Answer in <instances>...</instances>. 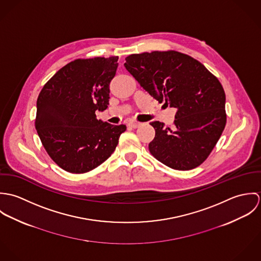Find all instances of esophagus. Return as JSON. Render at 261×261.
I'll return each instance as SVG.
<instances>
[{
  "mask_svg": "<svg viewBox=\"0 0 261 261\" xmlns=\"http://www.w3.org/2000/svg\"><path fill=\"white\" fill-rule=\"evenodd\" d=\"M141 124H142V123H141V122H138V121H132V122L128 123V125H129L130 127H133V128H137V127H139Z\"/></svg>",
  "mask_w": 261,
  "mask_h": 261,
  "instance_id": "obj_1",
  "label": "esophagus"
}]
</instances>
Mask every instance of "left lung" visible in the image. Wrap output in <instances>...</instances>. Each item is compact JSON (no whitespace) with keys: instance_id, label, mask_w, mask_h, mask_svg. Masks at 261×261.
<instances>
[{"instance_id":"1","label":"left lung","mask_w":261,"mask_h":261,"mask_svg":"<svg viewBox=\"0 0 261 261\" xmlns=\"http://www.w3.org/2000/svg\"><path fill=\"white\" fill-rule=\"evenodd\" d=\"M124 67L150 96L177 110L172 128L150 122L155 135L149 152L179 171L204 163L226 125L225 92L218 78L175 50L128 55Z\"/></svg>"}]
</instances>
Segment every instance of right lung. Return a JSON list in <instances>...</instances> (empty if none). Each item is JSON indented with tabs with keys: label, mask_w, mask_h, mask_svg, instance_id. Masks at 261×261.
<instances>
[{
	"label": "right lung",
	"mask_w": 261,
	"mask_h": 261,
	"mask_svg": "<svg viewBox=\"0 0 261 261\" xmlns=\"http://www.w3.org/2000/svg\"><path fill=\"white\" fill-rule=\"evenodd\" d=\"M118 57L75 59L53 75L37 99L35 127L49 156L61 169L84 174L100 166L125 132L96 118L109 107Z\"/></svg>",
	"instance_id": "add662e5"
}]
</instances>
